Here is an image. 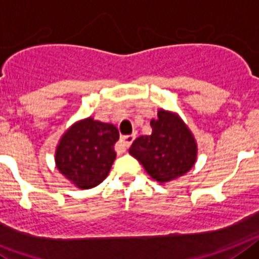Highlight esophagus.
I'll list each match as a JSON object with an SVG mask.
<instances>
[{"instance_id":"obj_1","label":"esophagus","mask_w":259,"mask_h":259,"mask_svg":"<svg viewBox=\"0 0 259 259\" xmlns=\"http://www.w3.org/2000/svg\"><path fill=\"white\" fill-rule=\"evenodd\" d=\"M134 138H136V137L133 136V134H132V136H123V137H121V139H120L121 146H123V148L130 147V145H132V143H133Z\"/></svg>"}]
</instances>
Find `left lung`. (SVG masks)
Returning <instances> with one entry per match:
<instances>
[{
    "label": "left lung",
    "instance_id": "obj_1",
    "mask_svg": "<svg viewBox=\"0 0 259 259\" xmlns=\"http://www.w3.org/2000/svg\"><path fill=\"white\" fill-rule=\"evenodd\" d=\"M150 125L151 136L139 137L129 148V154L146 172L159 183H167L192 169L197 159V143L181 118L160 109Z\"/></svg>",
    "mask_w": 259,
    "mask_h": 259
}]
</instances>
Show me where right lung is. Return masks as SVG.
I'll list each match as a JSON object with an SVG mask.
<instances>
[{
    "label": "right lung",
    "mask_w": 259,
    "mask_h": 259,
    "mask_svg": "<svg viewBox=\"0 0 259 259\" xmlns=\"http://www.w3.org/2000/svg\"><path fill=\"white\" fill-rule=\"evenodd\" d=\"M118 138V130L112 123L91 117L79 121L62 136L56 150V165L78 188H95L111 170Z\"/></svg>",
    "instance_id": "right-lung-1"
}]
</instances>
